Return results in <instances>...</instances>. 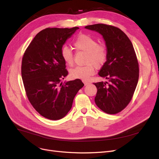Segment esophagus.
<instances>
[{"mask_svg":"<svg viewBox=\"0 0 159 159\" xmlns=\"http://www.w3.org/2000/svg\"><path fill=\"white\" fill-rule=\"evenodd\" d=\"M83 82L85 85H89V84H91L89 81H83Z\"/></svg>","mask_w":159,"mask_h":159,"instance_id":"esophagus-1","label":"esophagus"}]
</instances>
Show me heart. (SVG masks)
<instances>
[{
  "instance_id": "obj_1",
  "label": "heart",
  "mask_w": 159,
  "mask_h": 159,
  "mask_svg": "<svg viewBox=\"0 0 159 159\" xmlns=\"http://www.w3.org/2000/svg\"><path fill=\"white\" fill-rule=\"evenodd\" d=\"M74 45L78 50L87 52L84 66H76L70 71V75L73 79L84 81L89 80L94 73V67L100 68L107 60V53L105 47L99 45L97 40L89 35L81 34L75 40ZM62 59L68 66L74 64V56L68 47L64 46L61 50Z\"/></svg>"
}]
</instances>
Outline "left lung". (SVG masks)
Returning <instances> with one entry per match:
<instances>
[{"label": "left lung", "instance_id": "obj_1", "mask_svg": "<svg viewBox=\"0 0 159 159\" xmlns=\"http://www.w3.org/2000/svg\"><path fill=\"white\" fill-rule=\"evenodd\" d=\"M102 34L107 47V60L98 73L109 80L94 83L97 106L108 114L121 111L131 102L139 80V63L133 46L121 29L104 24L86 26Z\"/></svg>", "mask_w": 159, "mask_h": 159}]
</instances>
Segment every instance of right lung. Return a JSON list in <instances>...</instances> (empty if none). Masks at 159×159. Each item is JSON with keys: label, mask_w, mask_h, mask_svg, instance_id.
Segmentation results:
<instances>
[{"label": "right lung", "mask_w": 159, "mask_h": 159, "mask_svg": "<svg viewBox=\"0 0 159 159\" xmlns=\"http://www.w3.org/2000/svg\"><path fill=\"white\" fill-rule=\"evenodd\" d=\"M78 27L48 28L38 33L24 54L21 73L28 100L42 116L50 120L65 117L78 91L80 79L61 82L68 72L61 56L62 46Z\"/></svg>", "instance_id": "1"}]
</instances>
